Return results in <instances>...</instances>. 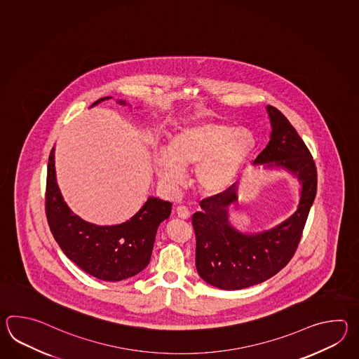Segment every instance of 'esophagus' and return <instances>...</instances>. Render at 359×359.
<instances>
[{
    "label": "esophagus",
    "mask_w": 359,
    "mask_h": 359,
    "mask_svg": "<svg viewBox=\"0 0 359 359\" xmlns=\"http://www.w3.org/2000/svg\"><path fill=\"white\" fill-rule=\"evenodd\" d=\"M176 214L178 218H181V219H189L190 218L191 212L186 208V206H178L176 209Z\"/></svg>",
    "instance_id": "1"
}]
</instances>
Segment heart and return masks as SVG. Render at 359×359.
Masks as SVG:
<instances>
[{"label": "heart", "mask_w": 359, "mask_h": 359, "mask_svg": "<svg viewBox=\"0 0 359 359\" xmlns=\"http://www.w3.org/2000/svg\"><path fill=\"white\" fill-rule=\"evenodd\" d=\"M258 146L252 130H235L227 123L201 121L183 126L167 149L154 154V168L170 189L186 181L184 169L195 165L194 181L206 195L229 189Z\"/></svg>", "instance_id": "heart-1"}]
</instances>
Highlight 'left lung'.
Masks as SVG:
<instances>
[{
	"label": "left lung",
	"mask_w": 359,
	"mask_h": 359,
	"mask_svg": "<svg viewBox=\"0 0 359 359\" xmlns=\"http://www.w3.org/2000/svg\"><path fill=\"white\" fill-rule=\"evenodd\" d=\"M272 126L266 149L254 164L283 168L302 184L297 212L273 229L244 233L229 219V206L237 203V182L200 203L192 215L196 236V269L206 283L223 290H241L280 272L298 248L305 222L317 192V169L312 154L287 118L268 105Z\"/></svg>",
	"instance_id": "obj_1"
}]
</instances>
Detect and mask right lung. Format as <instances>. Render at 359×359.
<instances>
[{
  "label": "right lung",
  "mask_w": 359,
  "mask_h": 359,
  "mask_svg": "<svg viewBox=\"0 0 359 359\" xmlns=\"http://www.w3.org/2000/svg\"><path fill=\"white\" fill-rule=\"evenodd\" d=\"M109 99H99L92 107ZM116 102L126 105L124 100ZM54 153L53 147L47 165L46 217L62 252L86 273L102 281H122L140 273L150 262L156 231L161 222L168 219L172 204L149 198L130 221L114 226L83 221L61 196Z\"/></svg>",
  "instance_id": "right-lung-1"
}]
</instances>
